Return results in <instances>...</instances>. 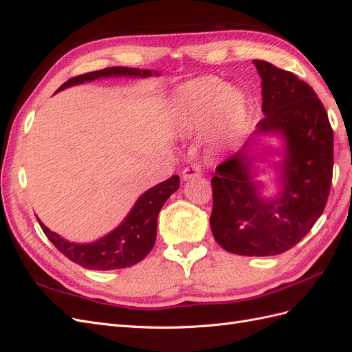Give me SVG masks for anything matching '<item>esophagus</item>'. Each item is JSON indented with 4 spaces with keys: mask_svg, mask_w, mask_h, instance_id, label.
<instances>
[{
    "mask_svg": "<svg viewBox=\"0 0 352 352\" xmlns=\"http://www.w3.org/2000/svg\"><path fill=\"white\" fill-rule=\"evenodd\" d=\"M201 175V168H199V166L198 164H189L188 167H185L184 168V173H182V176H184V179L185 180H188V179H190V177H195V176H199Z\"/></svg>",
    "mask_w": 352,
    "mask_h": 352,
    "instance_id": "esophagus-1",
    "label": "esophagus"
}]
</instances>
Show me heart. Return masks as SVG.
I'll return each mask as SVG.
<instances>
[{
    "label": "heart",
    "mask_w": 352,
    "mask_h": 352,
    "mask_svg": "<svg viewBox=\"0 0 352 352\" xmlns=\"http://www.w3.org/2000/svg\"><path fill=\"white\" fill-rule=\"evenodd\" d=\"M176 122L184 132L207 126L217 116L223 132L236 131L245 117V101L236 91L217 78L199 79L186 85L176 101Z\"/></svg>",
    "instance_id": "b5f03b06"
}]
</instances>
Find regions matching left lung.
Here are the masks:
<instances>
[{
	"label": "left lung",
	"mask_w": 352,
	"mask_h": 352,
	"mask_svg": "<svg viewBox=\"0 0 352 352\" xmlns=\"http://www.w3.org/2000/svg\"><path fill=\"white\" fill-rule=\"evenodd\" d=\"M254 65L263 79L257 132H280L286 140L282 192L258 197L243 148L216 167L210 226L226 251L265 257L295 247L322 216L333 175V131L310 85L269 61Z\"/></svg>",
	"instance_id": "left-lung-1"
}]
</instances>
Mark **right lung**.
I'll list each match as a JSON object with an SVG mask.
<instances>
[{
    "instance_id": "1",
    "label": "right lung",
    "mask_w": 352,
    "mask_h": 352,
    "mask_svg": "<svg viewBox=\"0 0 352 352\" xmlns=\"http://www.w3.org/2000/svg\"><path fill=\"white\" fill-rule=\"evenodd\" d=\"M150 76V70L132 67H107L97 72L79 74L65 82L57 91L76 83H83L109 76ZM179 189V176L175 175L155 185L136 201L135 207L122 225L102 239L92 243H73L39 225L52 245L69 260L89 270H116L131 267L146 257L155 243L157 217L166 199Z\"/></svg>"
}]
</instances>
